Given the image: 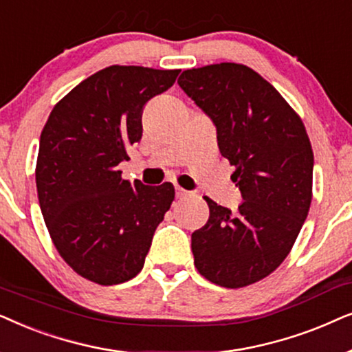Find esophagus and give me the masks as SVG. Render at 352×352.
Here are the masks:
<instances>
[{"mask_svg": "<svg viewBox=\"0 0 352 352\" xmlns=\"http://www.w3.org/2000/svg\"><path fill=\"white\" fill-rule=\"evenodd\" d=\"M175 191H177V198H185V196H188V191L180 188V186H177Z\"/></svg>", "mask_w": 352, "mask_h": 352, "instance_id": "34e87169", "label": "esophagus"}]
</instances>
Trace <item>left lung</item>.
<instances>
[{
    "instance_id": "1",
    "label": "left lung",
    "mask_w": 352,
    "mask_h": 352,
    "mask_svg": "<svg viewBox=\"0 0 352 352\" xmlns=\"http://www.w3.org/2000/svg\"><path fill=\"white\" fill-rule=\"evenodd\" d=\"M179 85L212 119L220 154L235 167V212L206 196L209 220L191 235L196 269L219 287L243 288L289 254L312 201L314 153L301 117L245 64L184 70Z\"/></svg>"
}]
</instances>
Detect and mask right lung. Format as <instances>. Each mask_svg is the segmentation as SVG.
Here are the masks:
<instances>
[{"instance_id": "add662e5", "label": "right lung", "mask_w": 352, "mask_h": 352, "mask_svg": "<svg viewBox=\"0 0 352 352\" xmlns=\"http://www.w3.org/2000/svg\"><path fill=\"white\" fill-rule=\"evenodd\" d=\"M180 69L109 65L56 102L40 137L35 180L51 241L70 269L109 287L144 265L173 185L122 179L119 162L142 138V111Z\"/></svg>"}]
</instances>
